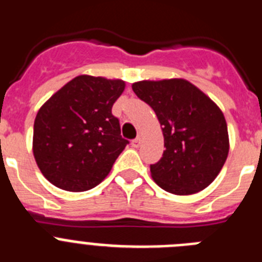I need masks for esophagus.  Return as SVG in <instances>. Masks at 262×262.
I'll list each match as a JSON object with an SVG mask.
<instances>
[{
	"mask_svg": "<svg viewBox=\"0 0 262 262\" xmlns=\"http://www.w3.org/2000/svg\"><path fill=\"white\" fill-rule=\"evenodd\" d=\"M140 143H142V139H140V136H138V138L134 139L133 142H131V145H133L134 148H138L139 145H140Z\"/></svg>",
	"mask_w": 262,
	"mask_h": 262,
	"instance_id": "obj_1",
	"label": "esophagus"
}]
</instances>
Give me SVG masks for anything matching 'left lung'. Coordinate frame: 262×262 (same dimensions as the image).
Wrapping results in <instances>:
<instances>
[{
  "mask_svg": "<svg viewBox=\"0 0 262 262\" xmlns=\"http://www.w3.org/2000/svg\"><path fill=\"white\" fill-rule=\"evenodd\" d=\"M133 90L156 113L164 135L163 157L151 165L154 181L168 193L190 195L214 181L230 140L222 110L184 78L138 81Z\"/></svg>",
  "mask_w": 262,
  "mask_h": 262,
  "instance_id": "left-lung-1",
  "label": "left lung"
}]
</instances>
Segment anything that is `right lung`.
<instances>
[{
	"label": "right lung",
	"instance_id": "add662e5",
	"mask_svg": "<svg viewBox=\"0 0 262 262\" xmlns=\"http://www.w3.org/2000/svg\"><path fill=\"white\" fill-rule=\"evenodd\" d=\"M124 86L123 80L81 75L39 108L32 152L51 184L67 191H86L110 173L128 144L111 114Z\"/></svg>",
	"mask_w": 262,
	"mask_h": 262
}]
</instances>
